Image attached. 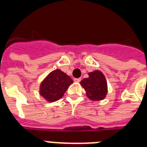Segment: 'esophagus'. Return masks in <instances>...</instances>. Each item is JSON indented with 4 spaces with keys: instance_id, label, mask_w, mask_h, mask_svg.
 I'll list each match as a JSON object with an SVG mask.
<instances>
[{
    "instance_id": "obj_1",
    "label": "esophagus",
    "mask_w": 147,
    "mask_h": 147,
    "mask_svg": "<svg viewBox=\"0 0 147 147\" xmlns=\"http://www.w3.org/2000/svg\"><path fill=\"white\" fill-rule=\"evenodd\" d=\"M74 80V82H76V83H79V82L81 80V79H80V78H75Z\"/></svg>"
}]
</instances>
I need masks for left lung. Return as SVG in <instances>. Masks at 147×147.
<instances>
[{"label": "left lung", "mask_w": 147, "mask_h": 147, "mask_svg": "<svg viewBox=\"0 0 147 147\" xmlns=\"http://www.w3.org/2000/svg\"><path fill=\"white\" fill-rule=\"evenodd\" d=\"M89 77L80 82L86 91V96L93 101L102 100L105 98L108 92L107 82L103 73L94 70L88 73Z\"/></svg>", "instance_id": "8db88e82"}]
</instances>
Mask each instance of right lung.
<instances>
[{
	"mask_svg": "<svg viewBox=\"0 0 147 147\" xmlns=\"http://www.w3.org/2000/svg\"><path fill=\"white\" fill-rule=\"evenodd\" d=\"M73 80L60 69L51 71L40 83L39 94L47 102L52 103L62 98Z\"/></svg>",
	"mask_w": 147,
	"mask_h": 147,
	"instance_id": "right-lung-1",
	"label": "right lung"
}]
</instances>
